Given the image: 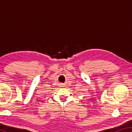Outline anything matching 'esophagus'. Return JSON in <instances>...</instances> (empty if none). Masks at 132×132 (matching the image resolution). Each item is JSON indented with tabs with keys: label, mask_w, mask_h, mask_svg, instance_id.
<instances>
[{
	"label": "esophagus",
	"mask_w": 132,
	"mask_h": 132,
	"mask_svg": "<svg viewBox=\"0 0 132 132\" xmlns=\"http://www.w3.org/2000/svg\"><path fill=\"white\" fill-rule=\"evenodd\" d=\"M64 87V85L63 84H62L61 85V87Z\"/></svg>",
	"instance_id": "obj_1"
}]
</instances>
